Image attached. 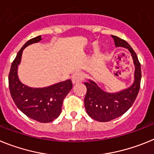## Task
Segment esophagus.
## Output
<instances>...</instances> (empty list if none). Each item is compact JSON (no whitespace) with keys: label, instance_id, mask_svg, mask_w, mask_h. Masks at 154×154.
<instances>
[{"label":"esophagus","instance_id":"1","mask_svg":"<svg viewBox=\"0 0 154 154\" xmlns=\"http://www.w3.org/2000/svg\"><path fill=\"white\" fill-rule=\"evenodd\" d=\"M71 80L73 84H77V83L81 82L84 80V76L81 73H76L72 76Z\"/></svg>","mask_w":154,"mask_h":154}]
</instances>
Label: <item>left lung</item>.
Listing matches in <instances>:
<instances>
[{"mask_svg":"<svg viewBox=\"0 0 154 154\" xmlns=\"http://www.w3.org/2000/svg\"><path fill=\"white\" fill-rule=\"evenodd\" d=\"M116 46L129 49L135 65L134 82L130 88L116 94L101 90L95 82L89 80L85 82L87 94L85 106L88 116L99 122H109L119 117L130 109L139 93L141 81V67L137 55L129 43L116 35H112Z\"/></svg>","mask_w":154,"mask_h":154,"instance_id":"8db88e82","label":"left lung"}]
</instances>
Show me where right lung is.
Instances as JSON below:
<instances>
[{
	"label": "right lung",
	"mask_w": 154,
	"mask_h": 154,
	"mask_svg": "<svg viewBox=\"0 0 154 154\" xmlns=\"http://www.w3.org/2000/svg\"><path fill=\"white\" fill-rule=\"evenodd\" d=\"M41 39V35L35 37L20 49L11 66L8 83L11 95L18 109L32 119L46 123L53 122L60 116L63 101L72 89L73 84L70 80H67L46 88H32L19 81L18 66L24 49Z\"/></svg>",
	"instance_id": "add662e5"
}]
</instances>
